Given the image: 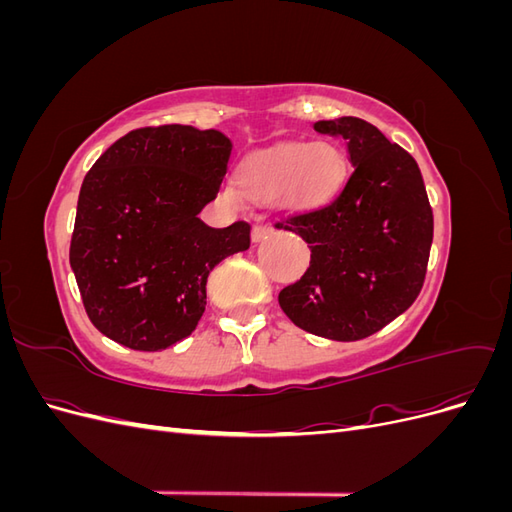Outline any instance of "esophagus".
I'll return each mask as SVG.
<instances>
[{
    "mask_svg": "<svg viewBox=\"0 0 512 512\" xmlns=\"http://www.w3.org/2000/svg\"><path fill=\"white\" fill-rule=\"evenodd\" d=\"M269 235H273V228L271 226H254L252 230V241L260 243L262 239H267Z\"/></svg>",
    "mask_w": 512,
    "mask_h": 512,
    "instance_id": "34e87169",
    "label": "esophagus"
}]
</instances>
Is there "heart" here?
Returning a JSON list of instances; mask_svg holds the SVG:
<instances>
[{
	"instance_id": "obj_1",
	"label": "heart",
	"mask_w": 512,
	"mask_h": 512,
	"mask_svg": "<svg viewBox=\"0 0 512 512\" xmlns=\"http://www.w3.org/2000/svg\"><path fill=\"white\" fill-rule=\"evenodd\" d=\"M346 181V156L333 143H288L247 158L237 170L239 192L258 203H273L288 213L327 207ZM224 196L237 203L235 188Z\"/></svg>"
}]
</instances>
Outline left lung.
I'll return each instance as SVG.
<instances>
[{
    "instance_id": "left-lung-1",
    "label": "left lung",
    "mask_w": 512,
    "mask_h": 512,
    "mask_svg": "<svg viewBox=\"0 0 512 512\" xmlns=\"http://www.w3.org/2000/svg\"><path fill=\"white\" fill-rule=\"evenodd\" d=\"M314 128L344 138L354 170L331 205L282 224L307 243L312 260L277 301L299 329L356 342L404 314L421 292L433 213L418 164L376 126L339 117Z\"/></svg>"
}]
</instances>
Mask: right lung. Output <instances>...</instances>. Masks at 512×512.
<instances>
[{
	"label": "right lung",
	"mask_w": 512,
	"mask_h": 512,
	"mask_svg": "<svg viewBox=\"0 0 512 512\" xmlns=\"http://www.w3.org/2000/svg\"><path fill=\"white\" fill-rule=\"evenodd\" d=\"M232 141L194 126L121 136L87 173L70 243L85 312L113 342L158 352L188 337L207 305V277L250 247V226L211 228Z\"/></svg>",
	"instance_id": "right-lung-1"
}]
</instances>
